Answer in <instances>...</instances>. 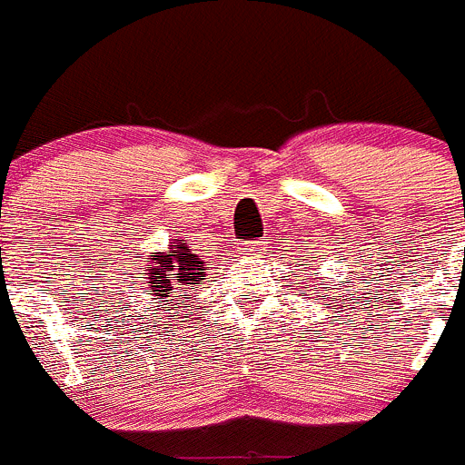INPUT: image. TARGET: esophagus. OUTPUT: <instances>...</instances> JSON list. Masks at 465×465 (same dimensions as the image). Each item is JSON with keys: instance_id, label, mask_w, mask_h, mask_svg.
I'll return each instance as SVG.
<instances>
[{"instance_id": "esophagus-1", "label": "esophagus", "mask_w": 465, "mask_h": 465, "mask_svg": "<svg viewBox=\"0 0 465 465\" xmlns=\"http://www.w3.org/2000/svg\"><path fill=\"white\" fill-rule=\"evenodd\" d=\"M255 251H262V248H260V243H252V246L248 248V252H255Z\"/></svg>"}]
</instances>
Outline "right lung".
Instances as JSON below:
<instances>
[{
    "label": "right lung",
    "mask_w": 465,
    "mask_h": 465,
    "mask_svg": "<svg viewBox=\"0 0 465 465\" xmlns=\"http://www.w3.org/2000/svg\"><path fill=\"white\" fill-rule=\"evenodd\" d=\"M205 269H210V266L196 252H192L185 239H172L167 251L149 252L144 266L149 289L153 292V296L160 298L163 305H172L167 301H176V292L173 289L187 292V289L203 282Z\"/></svg>",
    "instance_id": "add662e5"
}]
</instances>
